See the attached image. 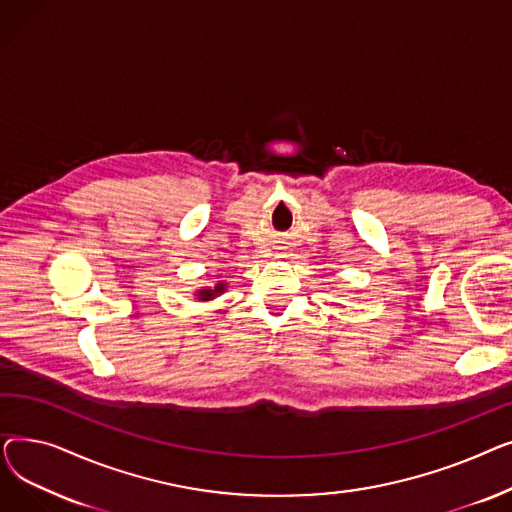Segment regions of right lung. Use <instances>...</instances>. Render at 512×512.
<instances>
[{"instance_id":"add662e5","label":"right lung","mask_w":512,"mask_h":512,"mask_svg":"<svg viewBox=\"0 0 512 512\" xmlns=\"http://www.w3.org/2000/svg\"><path fill=\"white\" fill-rule=\"evenodd\" d=\"M220 292H224V284H218L213 290H201V292H199V299H201V301H209V299L215 297V294H220Z\"/></svg>"}]
</instances>
